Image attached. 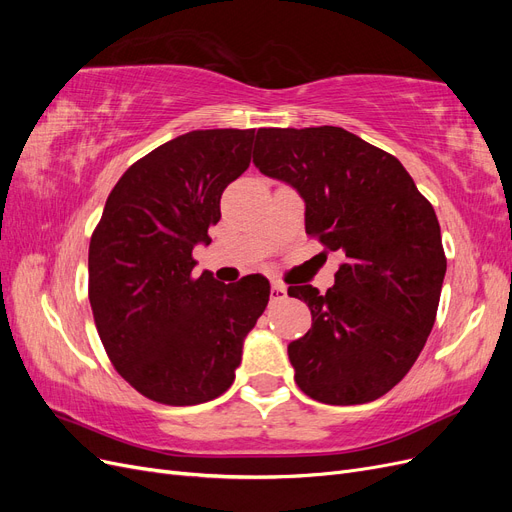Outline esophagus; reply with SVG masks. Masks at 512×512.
<instances>
[{
    "label": "esophagus",
    "mask_w": 512,
    "mask_h": 512,
    "mask_svg": "<svg viewBox=\"0 0 512 512\" xmlns=\"http://www.w3.org/2000/svg\"><path fill=\"white\" fill-rule=\"evenodd\" d=\"M288 297V288L282 282H273L271 284V301H284Z\"/></svg>",
    "instance_id": "1"
}]
</instances>
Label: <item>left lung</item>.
Masks as SVG:
<instances>
[{"mask_svg":"<svg viewBox=\"0 0 512 512\" xmlns=\"http://www.w3.org/2000/svg\"><path fill=\"white\" fill-rule=\"evenodd\" d=\"M254 164L305 200V232L346 262L335 286H290L312 329L288 344L299 389L331 406L389 393L421 354L440 303V224L401 162L335 128H262Z\"/></svg>","mask_w":512,"mask_h":512,"instance_id":"1","label":"left lung"}]
</instances>
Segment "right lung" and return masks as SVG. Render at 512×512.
I'll list each match as a JSON object with an SVG mask.
<instances>
[{
  "instance_id": "obj_1",
  "label": "right lung",
  "mask_w": 512,
  "mask_h": 512,
  "mask_svg": "<svg viewBox=\"0 0 512 512\" xmlns=\"http://www.w3.org/2000/svg\"><path fill=\"white\" fill-rule=\"evenodd\" d=\"M256 130H194L132 164L89 243V303L108 359L166 406L220 397L269 303L262 275L224 284L192 273L220 222L226 185L252 160Z\"/></svg>"
}]
</instances>
